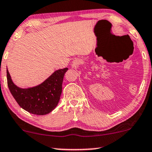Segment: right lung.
Instances as JSON below:
<instances>
[{
  "mask_svg": "<svg viewBox=\"0 0 152 152\" xmlns=\"http://www.w3.org/2000/svg\"><path fill=\"white\" fill-rule=\"evenodd\" d=\"M68 68L54 71L43 83L29 88L15 86L7 69L8 86L15 100L22 108L34 115L48 114L58 105L62 91L64 76Z\"/></svg>",
  "mask_w": 152,
  "mask_h": 152,
  "instance_id": "1",
  "label": "right lung"
}]
</instances>
